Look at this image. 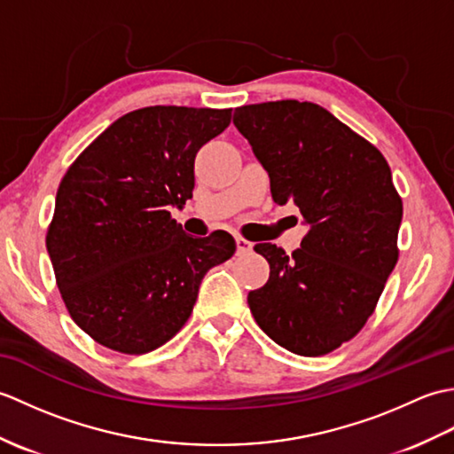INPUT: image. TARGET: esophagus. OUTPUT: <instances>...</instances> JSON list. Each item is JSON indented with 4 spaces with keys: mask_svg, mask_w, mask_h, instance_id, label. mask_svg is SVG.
Instances as JSON below:
<instances>
[{
    "mask_svg": "<svg viewBox=\"0 0 454 454\" xmlns=\"http://www.w3.org/2000/svg\"><path fill=\"white\" fill-rule=\"evenodd\" d=\"M236 247H238V254L242 255V254H249L252 252V247H254V244L252 242H247L246 238H242V236H238L236 238Z\"/></svg>",
    "mask_w": 454,
    "mask_h": 454,
    "instance_id": "obj_1",
    "label": "esophagus"
}]
</instances>
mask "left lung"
<instances>
[{"instance_id":"8db88e82","label":"left lung","mask_w":454,"mask_h":454,"mask_svg":"<svg viewBox=\"0 0 454 454\" xmlns=\"http://www.w3.org/2000/svg\"><path fill=\"white\" fill-rule=\"evenodd\" d=\"M234 124L269 173L273 200L293 202L308 224L293 255L254 247L271 273L247 294L249 310L285 349L330 353L361 332L398 262L402 199L388 161L316 103L244 105Z\"/></svg>"}]
</instances>
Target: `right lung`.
Masks as SVG:
<instances>
[{
    "label": "right lung",
    "instance_id": "right-lung-1",
    "mask_svg": "<svg viewBox=\"0 0 454 454\" xmlns=\"http://www.w3.org/2000/svg\"><path fill=\"white\" fill-rule=\"evenodd\" d=\"M232 109L127 113L67 168L46 249L72 320L127 355L158 349L192 312L202 277L236 252L224 230L192 238L169 215L192 197L195 156Z\"/></svg>",
    "mask_w": 454,
    "mask_h": 454
}]
</instances>
